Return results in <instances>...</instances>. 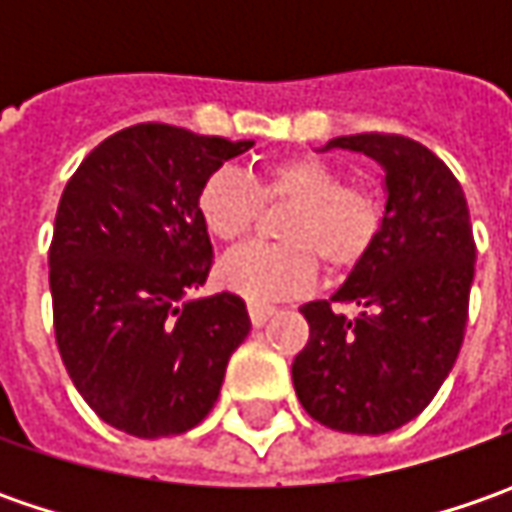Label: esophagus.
Wrapping results in <instances>:
<instances>
[{
    "label": "esophagus",
    "mask_w": 512,
    "mask_h": 512,
    "mask_svg": "<svg viewBox=\"0 0 512 512\" xmlns=\"http://www.w3.org/2000/svg\"><path fill=\"white\" fill-rule=\"evenodd\" d=\"M247 310H250V322H253L256 327L265 325L267 319L276 313V307L265 305V302H250V305H247Z\"/></svg>",
    "instance_id": "esophagus-1"
}]
</instances>
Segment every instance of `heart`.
I'll return each mask as SVG.
<instances>
[{"label": "heart", "instance_id": "heart-1", "mask_svg": "<svg viewBox=\"0 0 512 512\" xmlns=\"http://www.w3.org/2000/svg\"><path fill=\"white\" fill-rule=\"evenodd\" d=\"M262 202H293L279 225L282 242L250 245L219 267V279L250 302L305 293L319 262L327 273L362 265L384 227L379 196L344 182L342 170L316 156H285L253 176L216 170L196 193V213L216 242L236 245L253 230Z\"/></svg>", "mask_w": 512, "mask_h": 512}]
</instances>
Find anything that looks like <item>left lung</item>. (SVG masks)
Returning <instances> with one entry per match:
<instances>
[{"mask_svg": "<svg viewBox=\"0 0 512 512\" xmlns=\"http://www.w3.org/2000/svg\"><path fill=\"white\" fill-rule=\"evenodd\" d=\"M330 148L382 162L387 205L379 242L330 302H307L293 387L310 419L379 436L416 419L462 350L476 242L459 179L422 142L356 133ZM333 304H356L353 320Z\"/></svg>", "mask_w": 512, "mask_h": 512, "instance_id": "obj_1", "label": "left lung"}]
</instances>
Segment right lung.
Returning <instances> with one entry per match:
<instances>
[{
	"mask_svg": "<svg viewBox=\"0 0 512 512\" xmlns=\"http://www.w3.org/2000/svg\"><path fill=\"white\" fill-rule=\"evenodd\" d=\"M250 145L142 122L90 150L62 190L48 250L56 347L90 410L122 433L196 427L250 333L236 293L190 299L213 267L196 193Z\"/></svg>",
	"mask_w": 512,
	"mask_h": 512,
	"instance_id": "obj_1",
	"label": "right lung"
}]
</instances>
